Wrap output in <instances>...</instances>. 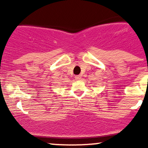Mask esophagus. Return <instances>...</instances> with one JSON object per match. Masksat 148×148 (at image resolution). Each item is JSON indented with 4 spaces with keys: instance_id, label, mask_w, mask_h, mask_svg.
Listing matches in <instances>:
<instances>
[{
    "instance_id": "obj_1",
    "label": "esophagus",
    "mask_w": 148,
    "mask_h": 148,
    "mask_svg": "<svg viewBox=\"0 0 148 148\" xmlns=\"http://www.w3.org/2000/svg\"><path fill=\"white\" fill-rule=\"evenodd\" d=\"M75 79L76 80H80L81 79V75H76V76H75Z\"/></svg>"
}]
</instances>
